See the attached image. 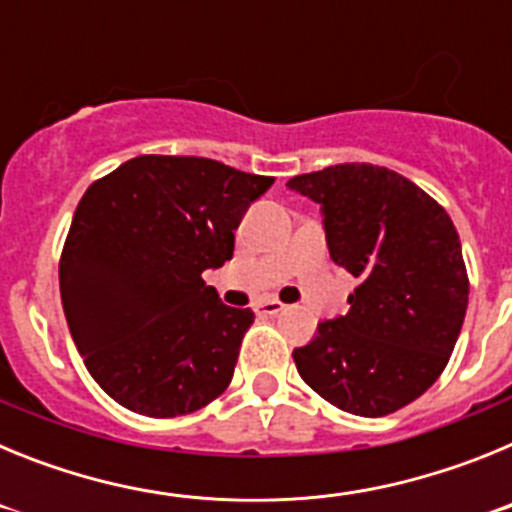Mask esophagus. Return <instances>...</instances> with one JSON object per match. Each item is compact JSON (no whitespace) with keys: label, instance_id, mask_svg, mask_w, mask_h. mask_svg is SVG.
<instances>
[{"label":"esophagus","instance_id":"1","mask_svg":"<svg viewBox=\"0 0 512 512\" xmlns=\"http://www.w3.org/2000/svg\"><path fill=\"white\" fill-rule=\"evenodd\" d=\"M284 307L287 305L279 300H264L256 305V312H259V315H279V312H284Z\"/></svg>","mask_w":512,"mask_h":512}]
</instances>
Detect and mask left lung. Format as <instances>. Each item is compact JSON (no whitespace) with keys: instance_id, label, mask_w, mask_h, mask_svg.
<instances>
[{"instance_id":"obj_1","label":"left lung","mask_w":512,"mask_h":512,"mask_svg":"<svg viewBox=\"0 0 512 512\" xmlns=\"http://www.w3.org/2000/svg\"><path fill=\"white\" fill-rule=\"evenodd\" d=\"M287 187L323 207L330 259L359 279L348 315L295 348L297 372L346 413L405 408L441 377L467 315L469 277L449 212L374 164L328 166Z\"/></svg>"}]
</instances>
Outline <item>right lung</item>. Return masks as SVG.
I'll use <instances>...</instances> for the list:
<instances>
[{"label": "right lung", "mask_w": 512, "mask_h": 512, "mask_svg": "<svg viewBox=\"0 0 512 512\" xmlns=\"http://www.w3.org/2000/svg\"><path fill=\"white\" fill-rule=\"evenodd\" d=\"M274 184L212 158L138 156L81 197L58 279L84 366L122 408L176 418L228 390L253 312L202 279L233 259L243 212Z\"/></svg>", "instance_id": "add662e5"}]
</instances>
